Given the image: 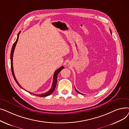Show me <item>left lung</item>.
<instances>
[{
	"instance_id": "obj_1",
	"label": "left lung",
	"mask_w": 129,
	"mask_h": 129,
	"mask_svg": "<svg viewBox=\"0 0 129 129\" xmlns=\"http://www.w3.org/2000/svg\"><path fill=\"white\" fill-rule=\"evenodd\" d=\"M110 30V32H111V33H111V30ZM75 90H76V91L77 92H78V93H81L80 92H79L78 91H77V90H76V89L75 88ZM81 94H82V93H81Z\"/></svg>"
}]
</instances>
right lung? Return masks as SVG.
<instances>
[{"instance_id":"add662e5","label":"right lung","mask_w":129,"mask_h":129,"mask_svg":"<svg viewBox=\"0 0 129 129\" xmlns=\"http://www.w3.org/2000/svg\"><path fill=\"white\" fill-rule=\"evenodd\" d=\"M20 32H21V31H20L19 32V33L18 34V37H17V39L16 41V42L13 43V45H12V49H11V54H10V60H11V72H12V75H13V78H14L16 82L17 83V84H18V85L20 87H21V88H22V87L20 86L19 85V84L18 83L17 80L15 77V74H14V72H13V62H12V60H13V52H14V50H15V47H16V44L18 42V38H19V34L20 33ZM64 69V66H62L60 67V68H59L58 69H57L55 72V73H54V76H53V83H52V87L51 88L45 93H42V94H35V95H36L37 96H39V97H46V96H49L50 94H51L54 91V90H55V87H56V84H57V75L58 73L60 72V71H62L63 69ZM31 94H32V93H30Z\"/></svg>"}]
</instances>
